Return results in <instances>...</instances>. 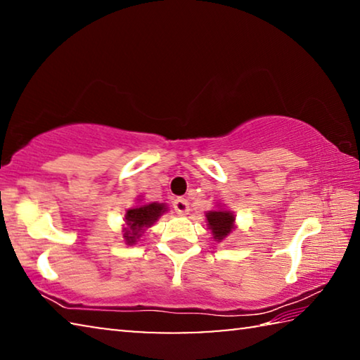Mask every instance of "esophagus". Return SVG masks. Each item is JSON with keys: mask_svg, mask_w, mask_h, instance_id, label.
Returning <instances> with one entry per match:
<instances>
[{"mask_svg": "<svg viewBox=\"0 0 360 360\" xmlns=\"http://www.w3.org/2000/svg\"><path fill=\"white\" fill-rule=\"evenodd\" d=\"M173 208H174V212L178 216H186V214H188V211H191V208H188V202L184 198L174 200Z\"/></svg>", "mask_w": 360, "mask_h": 360, "instance_id": "obj_1", "label": "esophagus"}]
</instances>
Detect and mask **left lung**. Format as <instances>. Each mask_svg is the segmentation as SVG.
Here are the masks:
<instances>
[{"label": "left lung", "mask_w": 360, "mask_h": 360, "mask_svg": "<svg viewBox=\"0 0 360 360\" xmlns=\"http://www.w3.org/2000/svg\"><path fill=\"white\" fill-rule=\"evenodd\" d=\"M205 216L212 240L217 243L227 240V236L236 229L233 211L224 208L222 205H217L216 210L206 211Z\"/></svg>", "instance_id": "obj_1"}]
</instances>
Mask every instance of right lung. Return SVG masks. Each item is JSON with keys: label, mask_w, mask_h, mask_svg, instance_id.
<instances>
[{"label": "right lung", "mask_w": 360, "mask_h": 360, "mask_svg": "<svg viewBox=\"0 0 360 360\" xmlns=\"http://www.w3.org/2000/svg\"><path fill=\"white\" fill-rule=\"evenodd\" d=\"M168 211L167 203H143L139 200L136 206H131L125 211L124 217V241L125 245L133 246L141 240V236L146 230L152 227L163 212Z\"/></svg>", "instance_id": "obj_1"}]
</instances>
